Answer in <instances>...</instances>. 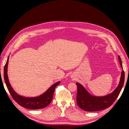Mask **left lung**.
<instances>
[{
  "label": "left lung",
  "mask_w": 129,
  "mask_h": 129,
  "mask_svg": "<svg viewBox=\"0 0 129 129\" xmlns=\"http://www.w3.org/2000/svg\"><path fill=\"white\" fill-rule=\"evenodd\" d=\"M120 67L123 68L122 60L118 56ZM125 74L123 71L118 87L110 94L103 97L91 95L85 88L79 83H76L77 92L76 96L77 104L81 109L87 111H98L110 107L117 98L124 83Z\"/></svg>",
  "instance_id": "left-lung-1"
}]
</instances>
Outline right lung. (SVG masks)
I'll return each mask as SVG.
<instances>
[{
    "label": "right lung",
    "instance_id": "obj_1",
    "mask_svg": "<svg viewBox=\"0 0 129 129\" xmlns=\"http://www.w3.org/2000/svg\"><path fill=\"white\" fill-rule=\"evenodd\" d=\"M9 58H7L6 63L4 69V78L7 89L13 99L21 107L28 109H39L46 107L52 102L55 89L57 85L60 84V82L54 84L52 85L44 94L36 97H25L19 95L15 92L9 83L7 76V66L9 63Z\"/></svg>",
    "mask_w": 129,
    "mask_h": 129
}]
</instances>
